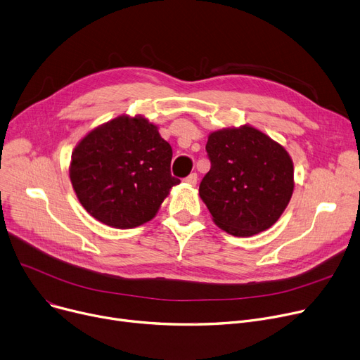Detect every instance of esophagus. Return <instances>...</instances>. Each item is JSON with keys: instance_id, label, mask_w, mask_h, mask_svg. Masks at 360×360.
Instances as JSON below:
<instances>
[{"instance_id": "obj_1", "label": "esophagus", "mask_w": 360, "mask_h": 360, "mask_svg": "<svg viewBox=\"0 0 360 360\" xmlns=\"http://www.w3.org/2000/svg\"><path fill=\"white\" fill-rule=\"evenodd\" d=\"M184 181L188 183V184H192V186H196V183H198V174H196V173L188 174V176L184 179Z\"/></svg>"}]
</instances>
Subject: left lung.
I'll return each mask as SVG.
<instances>
[{
    "mask_svg": "<svg viewBox=\"0 0 360 360\" xmlns=\"http://www.w3.org/2000/svg\"><path fill=\"white\" fill-rule=\"evenodd\" d=\"M206 153L210 170L199 195L219 228L251 237L281 218L293 192V164L282 145L245 124L210 134Z\"/></svg>",
    "mask_w": 360,
    "mask_h": 360,
    "instance_id": "obj_1",
    "label": "left lung"
}]
</instances>
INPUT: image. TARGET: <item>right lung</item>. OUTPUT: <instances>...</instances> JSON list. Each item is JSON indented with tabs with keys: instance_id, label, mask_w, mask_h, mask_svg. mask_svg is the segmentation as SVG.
<instances>
[{
	"instance_id": "1",
	"label": "right lung",
	"mask_w": 360,
	"mask_h": 360,
	"mask_svg": "<svg viewBox=\"0 0 360 360\" xmlns=\"http://www.w3.org/2000/svg\"><path fill=\"white\" fill-rule=\"evenodd\" d=\"M172 145L143 117L119 116L91 131L72 153L70 177L78 200L97 221L128 229L151 221L180 183Z\"/></svg>"
}]
</instances>
